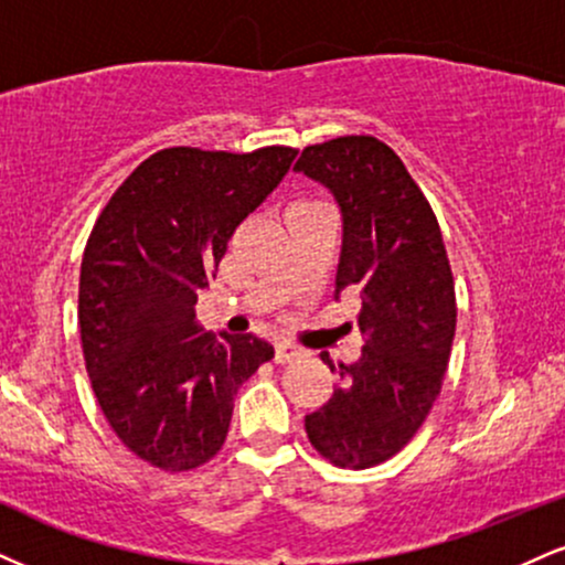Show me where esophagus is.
Wrapping results in <instances>:
<instances>
[{
  "mask_svg": "<svg viewBox=\"0 0 565 565\" xmlns=\"http://www.w3.org/2000/svg\"><path fill=\"white\" fill-rule=\"evenodd\" d=\"M297 358H302V350L300 348H295V344H289V342H278L276 344V352H274V360L276 363H291V360H297Z\"/></svg>",
  "mask_w": 565,
  "mask_h": 565,
  "instance_id": "34e87169",
  "label": "esophagus"
}]
</instances>
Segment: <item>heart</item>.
I'll use <instances>...</instances> for the list:
<instances>
[{"label": "heart", "instance_id": "heart-1", "mask_svg": "<svg viewBox=\"0 0 565 565\" xmlns=\"http://www.w3.org/2000/svg\"><path fill=\"white\" fill-rule=\"evenodd\" d=\"M318 205H323V202H316V200H297L295 205L289 207V213H291V210H310V207H318Z\"/></svg>", "mask_w": 565, "mask_h": 565}]
</instances>
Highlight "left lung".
<instances>
[{
    "label": "left lung",
    "mask_w": 565,
    "mask_h": 565,
    "mask_svg": "<svg viewBox=\"0 0 565 565\" xmlns=\"http://www.w3.org/2000/svg\"><path fill=\"white\" fill-rule=\"evenodd\" d=\"M295 171L323 183L342 210L334 297L360 291L365 337L305 431L329 463L360 471L403 450L437 399L458 321L452 270L429 200L376 136L305 147ZM321 360L337 371L326 352Z\"/></svg>",
    "instance_id": "1"
}]
</instances>
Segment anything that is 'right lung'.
<instances>
[{
  "label": "right lung",
  "mask_w": 565,
  "mask_h": 565,
  "mask_svg": "<svg viewBox=\"0 0 565 565\" xmlns=\"http://www.w3.org/2000/svg\"><path fill=\"white\" fill-rule=\"evenodd\" d=\"M297 149H160L110 196L81 263L78 326L92 390L118 439L160 471H192L226 441L234 397L274 358L255 334L196 323L234 231Z\"/></svg>",
  "instance_id": "add662e5"
}]
</instances>
